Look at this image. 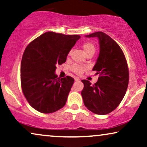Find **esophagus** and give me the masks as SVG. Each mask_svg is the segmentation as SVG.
<instances>
[{
    "label": "esophagus",
    "instance_id": "obj_1",
    "mask_svg": "<svg viewBox=\"0 0 147 147\" xmlns=\"http://www.w3.org/2000/svg\"><path fill=\"white\" fill-rule=\"evenodd\" d=\"M75 81H79V80H80V79L79 77H76L75 78Z\"/></svg>",
    "mask_w": 147,
    "mask_h": 147
}]
</instances>
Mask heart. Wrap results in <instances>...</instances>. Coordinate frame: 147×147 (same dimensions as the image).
I'll list each match as a JSON object with an SVG mask.
<instances>
[{
    "instance_id": "1",
    "label": "heart",
    "mask_w": 147,
    "mask_h": 147,
    "mask_svg": "<svg viewBox=\"0 0 147 147\" xmlns=\"http://www.w3.org/2000/svg\"><path fill=\"white\" fill-rule=\"evenodd\" d=\"M82 48L83 49L84 52H85L86 55L89 54H94L95 52V46H94L93 43L87 42L83 43L82 45ZM70 52L69 54L70 55ZM88 69V66L86 65H81V64H75L71 66V70L73 72H75L77 75H81L83 72Z\"/></svg>"
}]
</instances>
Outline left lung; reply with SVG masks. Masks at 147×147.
Instances as JSON below:
<instances>
[{
  "instance_id": "obj_1",
  "label": "left lung",
  "mask_w": 147,
  "mask_h": 147,
  "mask_svg": "<svg viewBox=\"0 0 147 147\" xmlns=\"http://www.w3.org/2000/svg\"><path fill=\"white\" fill-rule=\"evenodd\" d=\"M85 36L99 39L100 51L93 70L99 76L94 85L82 80L84 88L81 95L89 110L105 115L118 106L126 94L129 81L128 64L120 46L108 35L98 31Z\"/></svg>"
}]
</instances>
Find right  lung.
Segmentation results:
<instances>
[{"instance_id":"obj_1","label":"right lung","mask_w":147,"mask_h":147,"mask_svg":"<svg viewBox=\"0 0 147 147\" xmlns=\"http://www.w3.org/2000/svg\"><path fill=\"white\" fill-rule=\"evenodd\" d=\"M80 38L48 31L26 47L21 63V88L27 101L36 110L53 113L66 104L75 80L69 76L60 79L55 70L56 66L66 62Z\"/></svg>"}]
</instances>
